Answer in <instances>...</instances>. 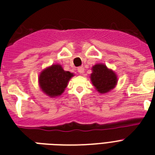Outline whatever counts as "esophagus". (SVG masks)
<instances>
[{
	"label": "esophagus",
	"mask_w": 155,
	"mask_h": 155,
	"mask_svg": "<svg viewBox=\"0 0 155 155\" xmlns=\"http://www.w3.org/2000/svg\"><path fill=\"white\" fill-rule=\"evenodd\" d=\"M78 73L80 74L84 73V68H82V67H80V68H78Z\"/></svg>",
	"instance_id": "obj_1"
}]
</instances>
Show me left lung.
I'll return each instance as SVG.
<instances>
[{
  "label": "left lung",
  "instance_id": "8db88e82",
  "mask_svg": "<svg viewBox=\"0 0 155 155\" xmlns=\"http://www.w3.org/2000/svg\"><path fill=\"white\" fill-rule=\"evenodd\" d=\"M91 80L93 85L100 93H106L113 89L117 83V77L113 71L108 69L102 64L92 68Z\"/></svg>",
  "mask_w": 155,
  "mask_h": 155
}]
</instances>
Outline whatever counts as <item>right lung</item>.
Masks as SVG:
<instances>
[{"label":"right lung","instance_id":"right-lung-1","mask_svg":"<svg viewBox=\"0 0 155 155\" xmlns=\"http://www.w3.org/2000/svg\"><path fill=\"white\" fill-rule=\"evenodd\" d=\"M73 74L64 71L59 64L52 65L42 71L39 75V84L42 90L50 97L61 95L64 92Z\"/></svg>","mask_w":155,"mask_h":155}]
</instances>
